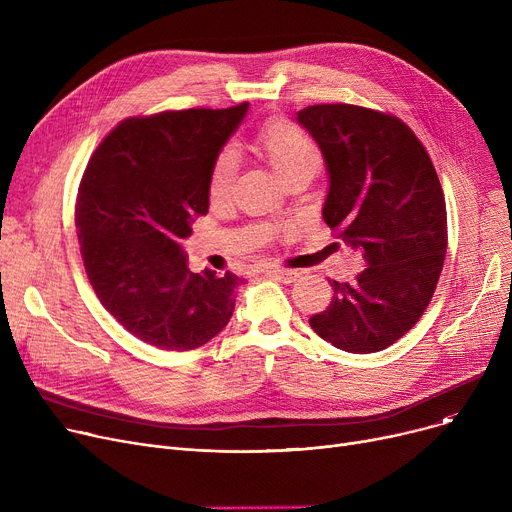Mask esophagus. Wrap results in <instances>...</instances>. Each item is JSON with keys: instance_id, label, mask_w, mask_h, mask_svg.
I'll return each mask as SVG.
<instances>
[{"instance_id": "obj_1", "label": "esophagus", "mask_w": 512, "mask_h": 512, "mask_svg": "<svg viewBox=\"0 0 512 512\" xmlns=\"http://www.w3.org/2000/svg\"><path fill=\"white\" fill-rule=\"evenodd\" d=\"M265 274L270 276V278H276V280L284 282V284H290V282H294V280L299 278V274L294 272V270H288V267H267Z\"/></svg>"}]
</instances>
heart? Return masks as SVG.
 Wrapping results in <instances>:
<instances>
[{
	"label": "heart",
	"mask_w": 512,
	"mask_h": 512,
	"mask_svg": "<svg viewBox=\"0 0 512 512\" xmlns=\"http://www.w3.org/2000/svg\"><path fill=\"white\" fill-rule=\"evenodd\" d=\"M257 147L270 159L280 176L290 182L299 176L313 178L321 168V149L311 134L297 122L286 118L267 120L255 134ZM238 174V157L230 149L215 153L209 168V199L220 203L228 199Z\"/></svg>",
	"instance_id": "heart-1"
}]
</instances>
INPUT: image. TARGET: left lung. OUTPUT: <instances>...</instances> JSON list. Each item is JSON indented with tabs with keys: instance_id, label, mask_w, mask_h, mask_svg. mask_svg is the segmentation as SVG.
<instances>
[{
	"instance_id": "left-lung-1",
	"label": "left lung",
	"mask_w": 512,
	"mask_h": 512,
	"mask_svg": "<svg viewBox=\"0 0 512 512\" xmlns=\"http://www.w3.org/2000/svg\"><path fill=\"white\" fill-rule=\"evenodd\" d=\"M326 157L324 222L361 249L353 284L328 280L334 297L309 324L346 353H378L427 309L448 245L446 201L432 157L400 118L351 103L299 112Z\"/></svg>"
}]
</instances>
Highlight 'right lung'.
I'll list each match as a JSON object with an SVG mask.
<instances>
[{
    "mask_svg": "<svg viewBox=\"0 0 512 512\" xmlns=\"http://www.w3.org/2000/svg\"><path fill=\"white\" fill-rule=\"evenodd\" d=\"M249 103L122 120L93 151L76 197V234L101 305L139 340L193 351L234 311L232 272L188 270L180 240L209 209V168Z\"/></svg>",
    "mask_w": 512,
    "mask_h": 512,
    "instance_id": "right-lung-1",
    "label": "right lung"
}]
</instances>
